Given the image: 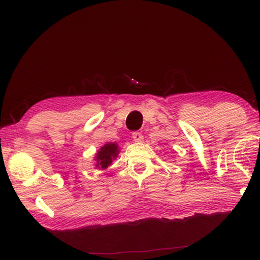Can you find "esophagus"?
<instances>
[{"mask_svg": "<svg viewBox=\"0 0 260 260\" xmlns=\"http://www.w3.org/2000/svg\"><path fill=\"white\" fill-rule=\"evenodd\" d=\"M132 137H133V140H134V142H142L143 138H144L143 134H142V133H140V132H134V133H133Z\"/></svg>", "mask_w": 260, "mask_h": 260, "instance_id": "1", "label": "esophagus"}]
</instances>
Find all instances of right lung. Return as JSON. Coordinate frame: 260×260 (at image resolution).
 I'll use <instances>...</instances> for the list:
<instances>
[{
	"mask_svg": "<svg viewBox=\"0 0 260 260\" xmlns=\"http://www.w3.org/2000/svg\"><path fill=\"white\" fill-rule=\"evenodd\" d=\"M118 153V147L117 144L115 143H108L103 146L99 153L96 154V160H98V164L96 167L99 168H106L108 165L111 164L113 158H115Z\"/></svg>",
	"mask_w": 260,
	"mask_h": 260,
	"instance_id": "1",
	"label": "right lung"
}]
</instances>
